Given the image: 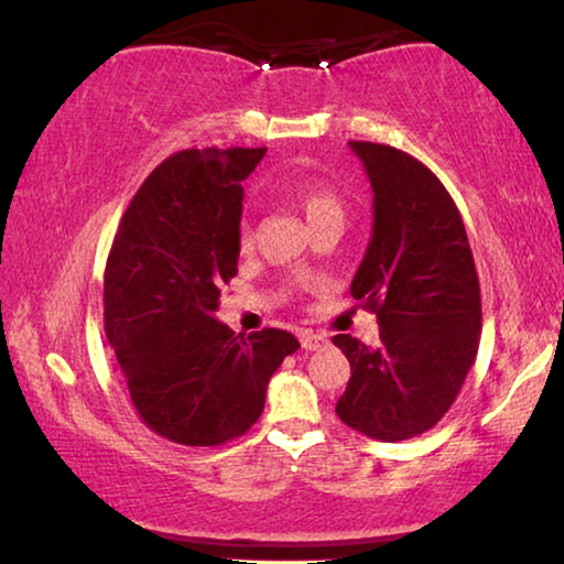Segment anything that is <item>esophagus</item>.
<instances>
[{"mask_svg":"<svg viewBox=\"0 0 564 564\" xmlns=\"http://www.w3.org/2000/svg\"><path fill=\"white\" fill-rule=\"evenodd\" d=\"M300 344H303V349L307 351H318V349H326L328 338L321 334H313V330H303V334H300Z\"/></svg>","mask_w":564,"mask_h":564,"instance_id":"esophagus-1","label":"esophagus"}]
</instances>
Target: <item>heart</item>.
<instances>
[{
  "mask_svg": "<svg viewBox=\"0 0 564 564\" xmlns=\"http://www.w3.org/2000/svg\"><path fill=\"white\" fill-rule=\"evenodd\" d=\"M288 195L300 210H303L307 226L315 228L326 220H344V199L330 187L326 180L315 174L295 176L288 184ZM238 246L241 251H249L253 246V223L249 215H243L238 223Z\"/></svg>",
  "mask_w": 564,
  "mask_h": 564,
  "instance_id": "1",
  "label": "heart"
}]
</instances>
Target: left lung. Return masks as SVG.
<instances>
[{
  "mask_svg": "<svg viewBox=\"0 0 564 564\" xmlns=\"http://www.w3.org/2000/svg\"><path fill=\"white\" fill-rule=\"evenodd\" d=\"M375 192V228L351 297L377 315L380 344L334 336L351 377L336 415L380 442L434 429L457 400L482 330L465 223L438 176L411 153L351 141Z\"/></svg>",
  "mask_w": 564,
  "mask_h": 564,
  "instance_id": "left-lung-1",
  "label": "left lung"
}]
</instances>
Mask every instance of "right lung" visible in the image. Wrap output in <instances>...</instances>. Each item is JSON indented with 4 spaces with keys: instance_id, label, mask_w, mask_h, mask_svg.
I'll use <instances>...</instances> for the list:
<instances>
[{
    "instance_id": "obj_1",
    "label": "right lung",
    "mask_w": 564,
    "mask_h": 564,
    "mask_svg": "<svg viewBox=\"0 0 564 564\" xmlns=\"http://www.w3.org/2000/svg\"><path fill=\"white\" fill-rule=\"evenodd\" d=\"M267 149H184L130 199L105 267V334L138 419L184 446L243 436L300 344L290 330L234 334L213 318L238 274L241 182Z\"/></svg>"
}]
</instances>
